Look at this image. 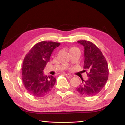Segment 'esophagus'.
<instances>
[{
	"label": "esophagus",
	"instance_id": "esophagus-1",
	"mask_svg": "<svg viewBox=\"0 0 125 125\" xmlns=\"http://www.w3.org/2000/svg\"><path fill=\"white\" fill-rule=\"evenodd\" d=\"M65 74V75L67 77V78H71L72 77V75H71V74Z\"/></svg>",
	"mask_w": 125,
	"mask_h": 125
}]
</instances>
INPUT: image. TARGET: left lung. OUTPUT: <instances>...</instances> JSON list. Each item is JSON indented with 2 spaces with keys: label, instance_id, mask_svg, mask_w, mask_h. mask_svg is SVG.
<instances>
[{
  "label": "left lung",
  "instance_id": "left-lung-1",
  "mask_svg": "<svg viewBox=\"0 0 125 125\" xmlns=\"http://www.w3.org/2000/svg\"><path fill=\"white\" fill-rule=\"evenodd\" d=\"M77 42L84 47L83 68L89 72H86L88 79L85 81L82 79V83L77 90L83 96H93L101 91L108 80L109 71L107 61L100 49L93 43L86 40Z\"/></svg>",
  "mask_w": 125,
  "mask_h": 125
}]
</instances>
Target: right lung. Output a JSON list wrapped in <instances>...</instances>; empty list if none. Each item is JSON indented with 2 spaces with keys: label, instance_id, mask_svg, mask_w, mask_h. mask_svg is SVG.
I'll use <instances>...</instances> for the list:
<instances>
[{
  "label": "right lung",
  "instance_id": "1",
  "mask_svg": "<svg viewBox=\"0 0 125 125\" xmlns=\"http://www.w3.org/2000/svg\"><path fill=\"white\" fill-rule=\"evenodd\" d=\"M60 43L42 41L37 43L26 55L22 65V81L27 91L34 97H41L50 93L56 78L47 76L43 70L54 50Z\"/></svg>",
  "mask_w": 125,
  "mask_h": 125
}]
</instances>
